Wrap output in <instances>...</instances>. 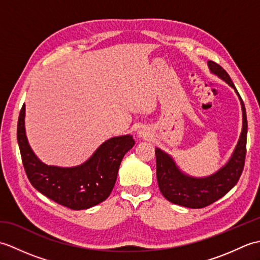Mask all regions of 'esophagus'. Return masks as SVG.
<instances>
[{"mask_svg":"<svg viewBox=\"0 0 260 260\" xmlns=\"http://www.w3.org/2000/svg\"><path fill=\"white\" fill-rule=\"evenodd\" d=\"M137 135H139L140 137H143V139H145V137H148L151 134H150V132H148V129L145 128V127H141V128L137 131Z\"/></svg>","mask_w":260,"mask_h":260,"instance_id":"obj_1","label":"esophagus"}]
</instances>
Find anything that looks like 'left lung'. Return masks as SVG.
Masks as SVG:
<instances>
[{"label": "left lung", "mask_w": 260, "mask_h": 260, "mask_svg": "<svg viewBox=\"0 0 260 260\" xmlns=\"http://www.w3.org/2000/svg\"><path fill=\"white\" fill-rule=\"evenodd\" d=\"M210 73L233 88L238 96L242 110V129L238 143L228 162L211 175L197 178L184 173L170 154L161 148H155L156 176L159 191L164 198L179 206L200 209L219 200L228 193L239 181L245 165L247 144V115L244 102L237 91L233 80L222 67L213 61H208Z\"/></svg>", "instance_id": "1"}]
</instances>
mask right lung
I'll list each match as a JSON object with an SVG mask.
<instances>
[{
	"label": "right lung",
	"instance_id": "obj_1",
	"mask_svg": "<svg viewBox=\"0 0 260 260\" xmlns=\"http://www.w3.org/2000/svg\"><path fill=\"white\" fill-rule=\"evenodd\" d=\"M18 143L25 173L39 192L61 206L86 210L109 197L121 159L135 141L129 134L115 136L105 141L80 165L70 168L48 165L36 155L27 141L23 105L18 120Z\"/></svg>",
	"mask_w": 260,
	"mask_h": 260
}]
</instances>
